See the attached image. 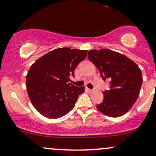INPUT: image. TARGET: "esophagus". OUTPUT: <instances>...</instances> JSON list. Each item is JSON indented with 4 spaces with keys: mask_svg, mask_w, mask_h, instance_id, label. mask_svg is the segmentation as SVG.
Listing matches in <instances>:
<instances>
[{
    "mask_svg": "<svg viewBox=\"0 0 156 156\" xmlns=\"http://www.w3.org/2000/svg\"><path fill=\"white\" fill-rule=\"evenodd\" d=\"M86 89H87L88 92H93V91H94V90H93L92 89H90V88H86Z\"/></svg>",
    "mask_w": 156,
    "mask_h": 156,
    "instance_id": "obj_1",
    "label": "esophagus"
}]
</instances>
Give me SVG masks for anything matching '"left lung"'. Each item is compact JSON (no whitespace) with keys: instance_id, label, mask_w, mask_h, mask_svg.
Segmentation results:
<instances>
[{"instance_id":"left-lung-1","label":"left lung","mask_w":156,"mask_h":156,"mask_svg":"<svg viewBox=\"0 0 156 156\" xmlns=\"http://www.w3.org/2000/svg\"><path fill=\"white\" fill-rule=\"evenodd\" d=\"M88 58L103 80H110L109 89L103 92V101L96 108L108 117L124 115L138 97L143 83L140 69L127 57L107 49L88 51Z\"/></svg>"}]
</instances>
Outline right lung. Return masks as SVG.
Returning <instances> with one entry per match:
<instances>
[{"label": "right lung", "instance_id": "1", "mask_svg": "<svg viewBox=\"0 0 156 156\" xmlns=\"http://www.w3.org/2000/svg\"><path fill=\"white\" fill-rule=\"evenodd\" d=\"M87 50L58 48L43 55L29 70L27 89L34 107L49 119H58L73 109L83 86L69 83Z\"/></svg>", "mask_w": 156, "mask_h": 156}]
</instances>
